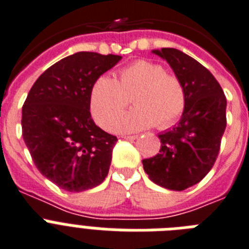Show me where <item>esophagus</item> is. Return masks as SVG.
Listing matches in <instances>:
<instances>
[{
    "label": "esophagus",
    "mask_w": 249,
    "mask_h": 249,
    "mask_svg": "<svg viewBox=\"0 0 249 249\" xmlns=\"http://www.w3.org/2000/svg\"><path fill=\"white\" fill-rule=\"evenodd\" d=\"M123 138L128 139V141H134V139L138 138V135H124Z\"/></svg>",
    "instance_id": "esophagus-1"
}]
</instances>
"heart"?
Returning <instances> with one entry per match:
<instances>
[{
	"instance_id": "obj_1",
	"label": "heart",
	"mask_w": 249,
	"mask_h": 249,
	"mask_svg": "<svg viewBox=\"0 0 249 249\" xmlns=\"http://www.w3.org/2000/svg\"><path fill=\"white\" fill-rule=\"evenodd\" d=\"M137 106L123 118L118 116L127 107L128 97ZM90 111L105 129L131 133L156 125L167 129L183 115L187 93L177 75L148 60H137L120 69L118 79L101 76L90 90Z\"/></svg>"
}]
</instances>
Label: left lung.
<instances>
[{
  "label": "left lung",
  "instance_id": "obj_1",
  "mask_svg": "<svg viewBox=\"0 0 249 249\" xmlns=\"http://www.w3.org/2000/svg\"><path fill=\"white\" fill-rule=\"evenodd\" d=\"M152 52L181 80L187 105L178 125L159 134L160 153L143 160V169L160 187L184 191L199 183L217 159L226 128V97L215 76L193 57L177 48Z\"/></svg>",
  "mask_w": 249,
  "mask_h": 249
}]
</instances>
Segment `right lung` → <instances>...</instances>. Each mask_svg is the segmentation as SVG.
<instances>
[{
  "label": "right lung",
  "instance_id": "right-lung-1",
  "mask_svg": "<svg viewBox=\"0 0 249 249\" xmlns=\"http://www.w3.org/2000/svg\"><path fill=\"white\" fill-rule=\"evenodd\" d=\"M118 54L76 52L36 80L23 106V138L39 173L61 189L83 192L108 174L118 138L90 116V90Z\"/></svg>",
  "mask_w": 249,
  "mask_h": 249
}]
</instances>
